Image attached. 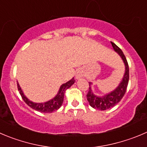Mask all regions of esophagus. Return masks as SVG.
<instances>
[{
    "label": "esophagus",
    "mask_w": 147,
    "mask_h": 147,
    "mask_svg": "<svg viewBox=\"0 0 147 147\" xmlns=\"http://www.w3.org/2000/svg\"><path fill=\"white\" fill-rule=\"evenodd\" d=\"M82 76H83V74H82V73L81 72V71L77 73V74H76V78H77V79H80Z\"/></svg>",
    "instance_id": "1"
}]
</instances>
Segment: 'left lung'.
Masks as SVG:
<instances>
[{"label": "left lung", "instance_id": "obj_1", "mask_svg": "<svg viewBox=\"0 0 147 147\" xmlns=\"http://www.w3.org/2000/svg\"><path fill=\"white\" fill-rule=\"evenodd\" d=\"M111 44L113 45L115 51H116L121 55V58H122L125 65V71L123 79L122 82H121L119 86L115 89V90L112 92L111 93H109L108 94H106L104 97H97V96L94 95L92 93V91L91 89L90 86L92 83L91 82L89 83V87L88 93L86 94V98H87V100L89 102V105H91V107L100 110H107V109L111 108L113 106L118 104L122 100L125 92H126L128 80H129V67H128V62H127L126 58H125V55L123 54L122 50L114 42H111Z\"/></svg>", "mask_w": 147, "mask_h": 147}]
</instances>
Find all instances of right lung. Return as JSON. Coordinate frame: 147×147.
<instances>
[{
    "instance_id": "right-lung-1",
    "label": "right lung",
    "mask_w": 147,
    "mask_h": 147,
    "mask_svg": "<svg viewBox=\"0 0 147 147\" xmlns=\"http://www.w3.org/2000/svg\"><path fill=\"white\" fill-rule=\"evenodd\" d=\"M74 78H73V79H71V80H70L69 82L61 85L58 94H57L53 100H50V101L48 102H46L44 103H34L32 102L29 101V100L24 95L23 92H22V89H21L18 82L17 87L18 90L19 91V93H20L22 99H23V100L26 102V104L27 105H29V107H32V108L34 109V110L40 112V113H52V112L55 111V110H57L58 109H59L60 107H61V105H62L63 104V102L64 94H65V90H66L67 89H68L70 86H71V85L74 84Z\"/></svg>"
}]
</instances>
